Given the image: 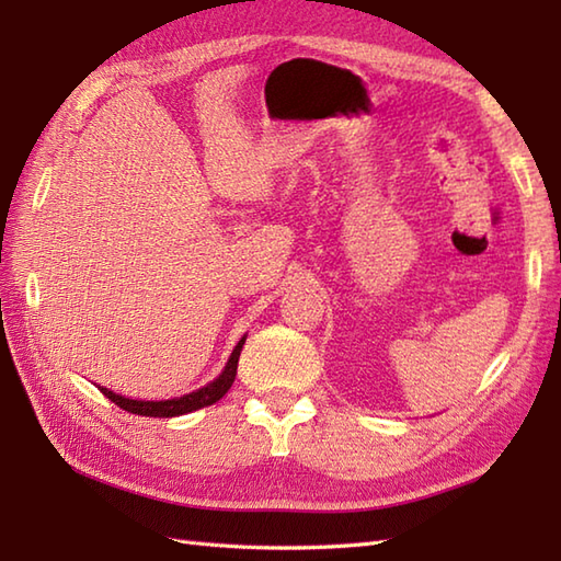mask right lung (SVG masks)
Here are the masks:
<instances>
[{"label": "right lung", "instance_id": "right-lung-1", "mask_svg": "<svg viewBox=\"0 0 561 561\" xmlns=\"http://www.w3.org/2000/svg\"><path fill=\"white\" fill-rule=\"evenodd\" d=\"M245 344V337L238 340L236 350L231 352L229 362H226L224 371L207 383L205 388H199L195 392H187L183 398H173V400H129L125 396H117V392L108 390V388H101V392L111 402H115L117 408H123L125 412H133V414H141V416H181L187 412H195L207 408V404H214L217 400H221L229 388L233 386V378H236V368H238V356H241V350Z\"/></svg>", "mask_w": 561, "mask_h": 561}]
</instances>
